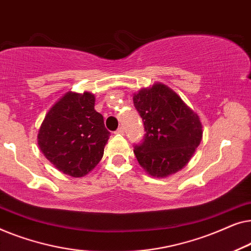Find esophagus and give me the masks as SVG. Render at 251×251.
<instances>
[{
	"mask_svg": "<svg viewBox=\"0 0 251 251\" xmlns=\"http://www.w3.org/2000/svg\"><path fill=\"white\" fill-rule=\"evenodd\" d=\"M115 132L120 133V135H123V133H125V129H123V126H119L118 130H116Z\"/></svg>",
	"mask_w": 251,
	"mask_h": 251,
	"instance_id": "1",
	"label": "esophagus"
}]
</instances>
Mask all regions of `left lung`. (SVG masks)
Returning a JSON list of instances; mask_svg holds the SVG:
<instances>
[{"label": "left lung", "instance_id": "1", "mask_svg": "<svg viewBox=\"0 0 251 251\" xmlns=\"http://www.w3.org/2000/svg\"><path fill=\"white\" fill-rule=\"evenodd\" d=\"M133 105L143 119L145 136L133 153L153 177H167L188 163L202 139L198 114L176 92L162 83L133 96Z\"/></svg>", "mask_w": 251, "mask_h": 251}]
</instances>
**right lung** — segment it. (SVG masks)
Wrapping results in <instances>:
<instances>
[{"mask_svg": "<svg viewBox=\"0 0 251 251\" xmlns=\"http://www.w3.org/2000/svg\"><path fill=\"white\" fill-rule=\"evenodd\" d=\"M109 135L102 115L95 111V96L70 91L48 112L37 142L58 170L83 177L101 160Z\"/></svg>", "mask_w": 251, "mask_h": 251, "instance_id": "1", "label": "right lung"}]
</instances>
